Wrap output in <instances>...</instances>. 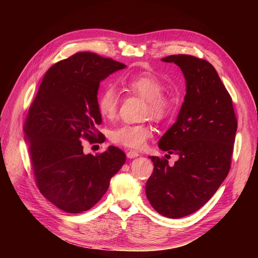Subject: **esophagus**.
<instances>
[{"mask_svg":"<svg viewBox=\"0 0 258 258\" xmlns=\"http://www.w3.org/2000/svg\"><path fill=\"white\" fill-rule=\"evenodd\" d=\"M138 156H140V154L138 153V152H136V151H129V152H127V157L128 158H136V157H138Z\"/></svg>","mask_w":258,"mask_h":258,"instance_id":"esophagus-1","label":"esophagus"}]
</instances>
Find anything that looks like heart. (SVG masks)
<instances>
[{"mask_svg":"<svg viewBox=\"0 0 258 258\" xmlns=\"http://www.w3.org/2000/svg\"><path fill=\"white\" fill-rule=\"evenodd\" d=\"M123 84L128 90L146 100V116H151L154 120H162L168 116L171 111V101L162 93L165 90V85L157 76L146 73L131 77L124 81ZM118 105L119 96L111 86L100 92L97 106L100 115L103 118H114L118 111ZM152 135L153 130L146 123H122L111 130L110 140L117 145L134 148V150H141Z\"/></svg>","mask_w":258,"mask_h":258,"instance_id":"b5f03b06","label":"heart"}]
</instances>
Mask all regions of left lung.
Instances as JSON below:
<instances>
[{
  "label": "left lung",
  "mask_w": 258,
  "mask_h": 258,
  "mask_svg": "<svg viewBox=\"0 0 258 258\" xmlns=\"http://www.w3.org/2000/svg\"><path fill=\"white\" fill-rule=\"evenodd\" d=\"M161 60L178 66L186 81L177 119L158 143L179 158L170 167L166 158L151 156L154 171L145 191L159 214L181 218L205 206L227 176L238 121L231 97L210 62L189 54Z\"/></svg>",
  "instance_id": "1"
}]
</instances>
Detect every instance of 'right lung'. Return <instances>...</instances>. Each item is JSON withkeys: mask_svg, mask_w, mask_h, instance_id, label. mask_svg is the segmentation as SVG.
Returning a JSON list of instances; mask_svg holds the SVG:
<instances>
[{"mask_svg": "<svg viewBox=\"0 0 258 258\" xmlns=\"http://www.w3.org/2000/svg\"><path fill=\"white\" fill-rule=\"evenodd\" d=\"M126 66L93 52H77L53 64L40 85L23 126L36 185L68 213H81L106 192L126 161L120 148L85 155L82 139L103 140L97 95L100 82Z\"/></svg>", "mask_w": 258, "mask_h": 258, "instance_id": "add662e5", "label": "right lung"}]
</instances>
